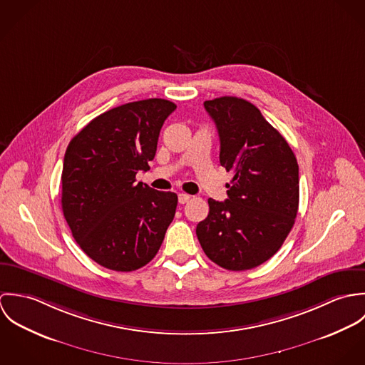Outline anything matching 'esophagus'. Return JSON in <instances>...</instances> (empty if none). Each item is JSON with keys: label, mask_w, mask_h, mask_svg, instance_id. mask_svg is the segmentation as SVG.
<instances>
[{"label": "esophagus", "mask_w": 365, "mask_h": 365, "mask_svg": "<svg viewBox=\"0 0 365 365\" xmlns=\"http://www.w3.org/2000/svg\"><path fill=\"white\" fill-rule=\"evenodd\" d=\"M190 200H191V195L184 194V192L178 194V202H180V204H187Z\"/></svg>", "instance_id": "obj_1"}]
</instances>
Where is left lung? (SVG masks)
Returning <instances> with one entry per match:
<instances>
[{
	"mask_svg": "<svg viewBox=\"0 0 365 365\" xmlns=\"http://www.w3.org/2000/svg\"><path fill=\"white\" fill-rule=\"evenodd\" d=\"M220 140V165L233 171L227 200L209 198L197 236L210 260L230 271L271 259L291 232L299 205V168L282 135L257 106L237 97L205 101Z\"/></svg>",
	"mask_w": 365,
	"mask_h": 365,
	"instance_id": "obj_1",
	"label": "left lung"
}]
</instances>
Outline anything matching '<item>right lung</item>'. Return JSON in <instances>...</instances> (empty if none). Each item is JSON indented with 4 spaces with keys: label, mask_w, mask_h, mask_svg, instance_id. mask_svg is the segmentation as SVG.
Wrapping results in <instances>:
<instances>
[{
    "label": "right lung",
    "mask_w": 365,
    "mask_h": 365,
    "mask_svg": "<svg viewBox=\"0 0 365 365\" xmlns=\"http://www.w3.org/2000/svg\"><path fill=\"white\" fill-rule=\"evenodd\" d=\"M177 108L149 98L112 108L68 143L61 209L73 237L96 262L135 271L156 256L174 219L177 194L136 182L156 156L160 129Z\"/></svg>",
    "instance_id": "obj_1"
}]
</instances>
